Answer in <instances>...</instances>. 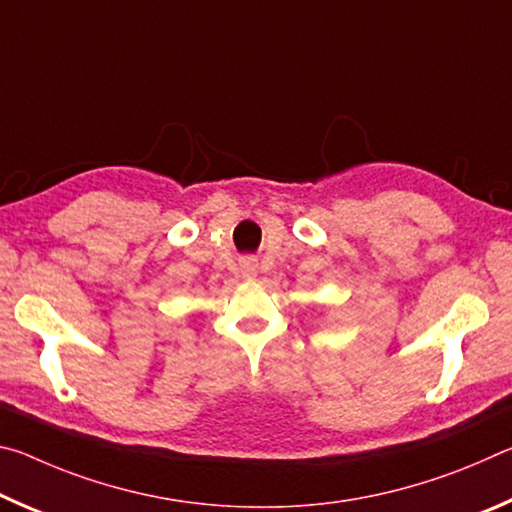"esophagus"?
Instances as JSON below:
<instances>
[{
  "label": "esophagus",
  "mask_w": 512,
  "mask_h": 512,
  "mask_svg": "<svg viewBox=\"0 0 512 512\" xmlns=\"http://www.w3.org/2000/svg\"><path fill=\"white\" fill-rule=\"evenodd\" d=\"M239 268H241V275H244L246 280H253V277L257 275V264H255L253 257H244V259H241Z\"/></svg>",
  "instance_id": "1"
}]
</instances>
